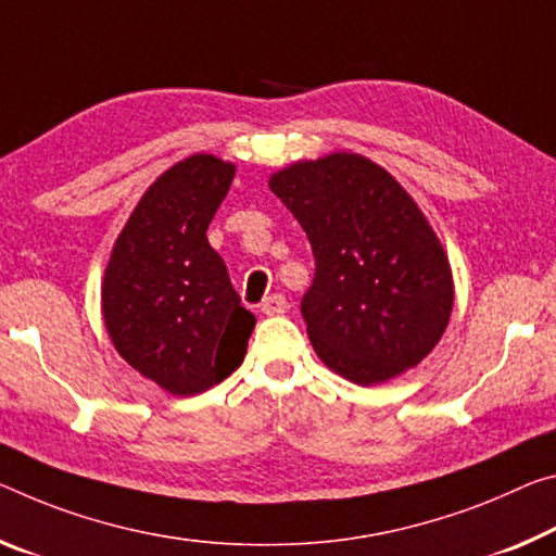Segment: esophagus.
I'll return each instance as SVG.
<instances>
[{
  "label": "esophagus",
  "mask_w": 556,
  "mask_h": 556,
  "mask_svg": "<svg viewBox=\"0 0 556 556\" xmlns=\"http://www.w3.org/2000/svg\"><path fill=\"white\" fill-rule=\"evenodd\" d=\"M287 309H289V304H287L285 294H271V296H267V299H264V302H262V312L267 314V316L287 314Z\"/></svg>",
  "instance_id": "1"
}]
</instances>
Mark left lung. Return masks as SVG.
Returning <instances> with one entry per match:
<instances>
[{"mask_svg":"<svg viewBox=\"0 0 556 556\" xmlns=\"http://www.w3.org/2000/svg\"><path fill=\"white\" fill-rule=\"evenodd\" d=\"M269 188L314 250L302 316L316 356L358 386L418 366L447 329L455 285L416 200L386 167L349 151L281 167Z\"/></svg>","mask_w":556,"mask_h":556,"instance_id":"left-lung-1","label":"left lung"}]
</instances>
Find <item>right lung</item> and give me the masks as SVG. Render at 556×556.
<instances>
[{"label":"right lung","mask_w":556,"mask_h":556,"mask_svg":"<svg viewBox=\"0 0 556 556\" xmlns=\"http://www.w3.org/2000/svg\"><path fill=\"white\" fill-rule=\"evenodd\" d=\"M235 170L210 153L167 167L138 200L103 271L101 312L113 346L173 395L225 381L257 324L207 242Z\"/></svg>","instance_id":"right-lung-1"}]
</instances>
